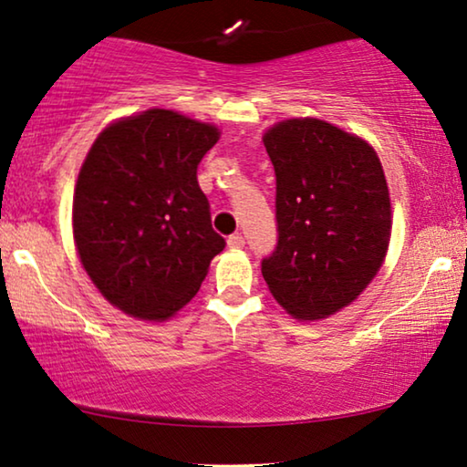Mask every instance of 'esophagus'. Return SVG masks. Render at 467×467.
<instances>
[{
	"label": "esophagus",
	"mask_w": 467,
	"mask_h": 467,
	"mask_svg": "<svg viewBox=\"0 0 467 467\" xmlns=\"http://www.w3.org/2000/svg\"><path fill=\"white\" fill-rule=\"evenodd\" d=\"M243 245H245V236H243V234L236 233V234H231V236H228V247H233V249H241Z\"/></svg>",
	"instance_id": "34e87169"
}]
</instances>
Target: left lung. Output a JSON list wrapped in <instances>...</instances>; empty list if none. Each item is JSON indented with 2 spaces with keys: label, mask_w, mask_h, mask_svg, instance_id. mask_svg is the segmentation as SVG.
<instances>
[{
  "label": "left lung",
  "mask_w": 467,
  "mask_h": 467,
  "mask_svg": "<svg viewBox=\"0 0 467 467\" xmlns=\"http://www.w3.org/2000/svg\"><path fill=\"white\" fill-rule=\"evenodd\" d=\"M275 169L277 245L262 258L268 290L296 319H321L359 296L391 234L385 173L364 140L317 118L265 135Z\"/></svg>",
  "instance_id": "1"
}]
</instances>
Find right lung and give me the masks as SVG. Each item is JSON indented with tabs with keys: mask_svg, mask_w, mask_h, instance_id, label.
I'll return each instance as SVG.
<instances>
[{
	"mask_svg": "<svg viewBox=\"0 0 467 467\" xmlns=\"http://www.w3.org/2000/svg\"><path fill=\"white\" fill-rule=\"evenodd\" d=\"M218 129L169 109L118 120L78 175L74 239L99 292L140 319H167L192 300L226 247L196 169Z\"/></svg>",
	"mask_w": 467,
	"mask_h": 467,
	"instance_id": "1",
	"label": "right lung"
}]
</instances>
